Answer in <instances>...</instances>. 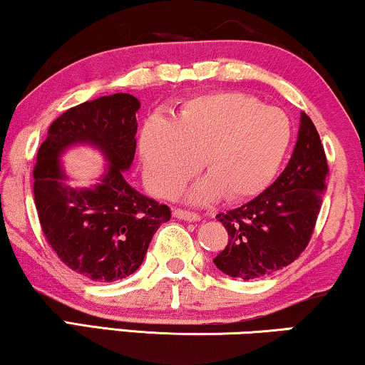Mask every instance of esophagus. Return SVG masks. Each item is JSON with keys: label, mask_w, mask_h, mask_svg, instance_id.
<instances>
[{"label": "esophagus", "mask_w": 365, "mask_h": 365, "mask_svg": "<svg viewBox=\"0 0 365 365\" xmlns=\"http://www.w3.org/2000/svg\"><path fill=\"white\" fill-rule=\"evenodd\" d=\"M173 216L178 217V219H182V221H189V222H194V221H199L201 216L192 211H186V209H174L173 211Z\"/></svg>", "instance_id": "obj_1"}]
</instances>
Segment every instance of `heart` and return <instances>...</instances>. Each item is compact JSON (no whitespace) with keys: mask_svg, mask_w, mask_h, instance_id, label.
<instances>
[{"mask_svg":"<svg viewBox=\"0 0 365 365\" xmlns=\"http://www.w3.org/2000/svg\"><path fill=\"white\" fill-rule=\"evenodd\" d=\"M292 141L289 118L257 98L222 91L199 94L182 103L174 121L149 118L139 138L144 173L161 196H174L197 166L207 176L192 199L221 196L241 201L272 181Z\"/></svg>","mask_w":365,"mask_h":365,"instance_id":"1","label":"heart"}]
</instances>
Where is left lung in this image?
Wrapping results in <instances>:
<instances>
[{"label":"left lung","instance_id":"left-lung-1","mask_svg":"<svg viewBox=\"0 0 365 365\" xmlns=\"http://www.w3.org/2000/svg\"><path fill=\"white\" fill-rule=\"evenodd\" d=\"M327 176L321 138L302 113L296 148L281 176L257 197L216 216L229 234L227 246L214 257L219 271L249 281L296 261L311 241Z\"/></svg>","mask_w":365,"mask_h":365}]
</instances>
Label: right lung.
I'll use <instances>...</instances> for the list:
<instances>
[{"mask_svg": "<svg viewBox=\"0 0 365 365\" xmlns=\"http://www.w3.org/2000/svg\"><path fill=\"white\" fill-rule=\"evenodd\" d=\"M139 101L116 93L74 106L54 119L33 169L34 204L43 234L74 272L113 282L136 271L171 209L139 194L124 179L136 153ZM102 149L108 171L93 190L66 188L58 154L71 143Z\"/></svg>", "mask_w": 365, "mask_h": 365, "instance_id": "add662e5", "label": "right lung"}]
</instances>
